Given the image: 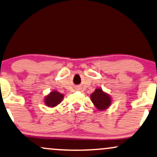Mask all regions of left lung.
<instances>
[{"label": "left lung", "mask_w": 157, "mask_h": 157, "mask_svg": "<svg viewBox=\"0 0 157 157\" xmlns=\"http://www.w3.org/2000/svg\"><path fill=\"white\" fill-rule=\"evenodd\" d=\"M92 102L99 110H105L111 105V98L108 94L104 93L102 90L97 89L90 95Z\"/></svg>", "instance_id": "left-lung-1"}]
</instances>
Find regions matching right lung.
Masks as SVG:
<instances>
[{
	"mask_svg": "<svg viewBox=\"0 0 157 157\" xmlns=\"http://www.w3.org/2000/svg\"><path fill=\"white\" fill-rule=\"evenodd\" d=\"M63 98V94L58 92H50V94L45 98V103L49 107H55L62 101Z\"/></svg>",
	"mask_w": 157,
	"mask_h": 157,
	"instance_id": "1",
	"label": "right lung"
}]
</instances>
